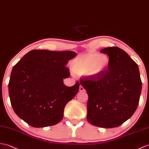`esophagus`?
I'll list each match as a JSON object with an SVG mask.
<instances>
[{"label":"esophagus","mask_w":149,"mask_h":149,"mask_svg":"<svg viewBox=\"0 0 149 149\" xmlns=\"http://www.w3.org/2000/svg\"><path fill=\"white\" fill-rule=\"evenodd\" d=\"M79 91H84V88H83L82 86H80V87H79Z\"/></svg>","instance_id":"esophagus-1"}]
</instances>
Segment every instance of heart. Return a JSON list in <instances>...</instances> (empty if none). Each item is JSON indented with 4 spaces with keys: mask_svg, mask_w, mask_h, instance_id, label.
I'll list each match as a JSON object with an SVG mask.
<instances>
[{
    "mask_svg": "<svg viewBox=\"0 0 149 149\" xmlns=\"http://www.w3.org/2000/svg\"><path fill=\"white\" fill-rule=\"evenodd\" d=\"M110 64V59L107 55L90 54L72 62V69L77 75L98 77L109 68Z\"/></svg>",
    "mask_w": 149,
    "mask_h": 149,
    "instance_id": "1",
    "label": "heart"
}]
</instances>
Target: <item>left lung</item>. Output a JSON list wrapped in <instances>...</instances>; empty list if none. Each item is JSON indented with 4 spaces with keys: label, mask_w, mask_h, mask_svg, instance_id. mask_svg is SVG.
I'll use <instances>...</instances> for the list:
<instances>
[{
    "label": "left lung",
    "mask_w": 149,
    "mask_h": 149,
    "mask_svg": "<svg viewBox=\"0 0 149 149\" xmlns=\"http://www.w3.org/2000/svg\"><path fill=\"white\" fill-rule=\"evenodd\" d=\"M110 59L109 68L98 77H84L80 84L88 95V121L112 128L129 119L139 103L142 83L139 68L126 52L117 47L100 50Z\"/></svg>",
    "instance_id": "left-lung-1"
}]
</instances>
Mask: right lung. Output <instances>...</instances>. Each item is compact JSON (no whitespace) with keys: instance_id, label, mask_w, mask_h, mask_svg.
I'll return each mask as SVG.
<instances>
[{"instance_id":"add662e5","label":"right lung","mask_w":149,"mask_h":149,"mask_svg":"<svg viewBox=\"0 0 149 149\" xmlns=\"http://www.w3.org/2000/svg\"><path fill=\"white\" fill-rule=\"evenodd\" d=\"M74 51L34 49L17 63L8 89L14 111L35 127L53 126L63 119L64 109L79 89V82L68 87L63 79L70 74L66 67Z\"/></svg>"}]
</instances>
